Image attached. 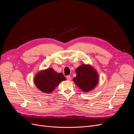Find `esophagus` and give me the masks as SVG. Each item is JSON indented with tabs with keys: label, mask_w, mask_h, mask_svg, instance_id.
I'll return each instance as SVG.
<instances>
[{
	"label": "esophagus",
	"mask_w": 134,
	"mask_h": 134,
	"mask_svg": "<svg viewBox=\"0 0 134 134\" xmlns=\"http://www.w3.org/2000/svg\"><path fill=\"white\" fill-rule=\"evenodd\" d=\"M66 79L68 80H71V76L70 75H68L66 76Z\"/></svg>",
	"instance_id": "obj_1"
}]
</instances>
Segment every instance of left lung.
I'll return each mask as SVG.
<instances>
[{
    "label": "left lung",
    "instance_id": "8db88e82",
    "mask_svg": "<svg viewBox=\"0 0 134 134\" xmlns=\"http://www.w3.org/2000/svg\"><path fill=\"white\" fill-rule=\"evenodd\" d=\"M76 76L73 81L83 92L92 91L98 83V73L90 65L82 64L76 69Z\"/></svg>",
    "mask_w": 134,
    "mask_h": 134
}]
</instances>
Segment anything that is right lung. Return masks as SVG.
<instances>
[{"mask_svg":"<svg viewBox=\"0 0 134 134\" xmlns=\"http://www.w3.org/2000/svg\"><path fill=\"white\" fill-rule=\"evenodd\" d=\"M66 79L62 73H58L52 68L41 71L35 77V83L39 90L46 93L53 91L59 83Z\"/></svg>","mask_w":134,"mask_h":134,"instance_id":"obj_1","label":"right lung"}]
</instances>
